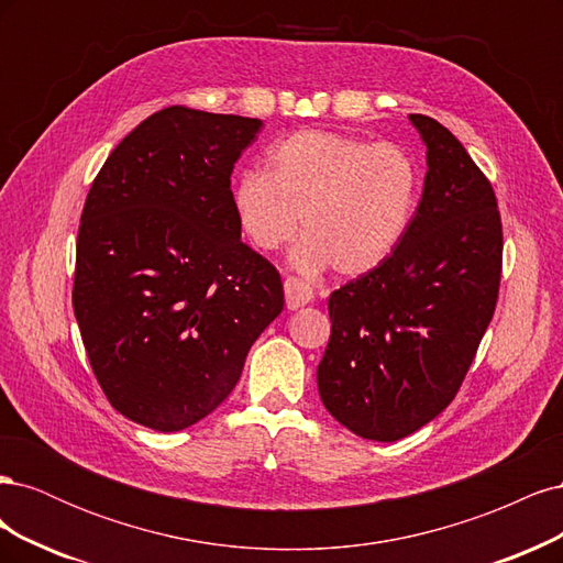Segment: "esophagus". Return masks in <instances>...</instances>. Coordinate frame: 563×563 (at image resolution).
<instances>
[{
    "label": "esophagus",
    "instance_id": "34e87169",
    "mask_svg": "<svg viewBox=\"0 0 563 563\" xmlns=\"http://www.w3.org/2000/svg\"><path fill=\"white\" fill-rule=\"evenodd\" d=\"M284 294H286V308L288 310H298L302 305L312 302L314 294H312V286L305 284L298 277H286L284 279Z\"/></svg>",
    "mask_w": 563,
    "mask_h": 563
}]
</instances>
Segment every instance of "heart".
Masks as SVG:
<instances>
[{"mask_svg":"<svg viewBox=\"0 0 563 563\" xmlns=\"http://www.w3.org/2000/svg\"><path fill=\"white\" fill-rule=\"evenodd\" d=\"M420 190V166L401 145L310 129L272 145L267 172L236 176L230 199L253 249L277 251L302 228L298 269L364 277L404 242Z\"/></svg>","mask_w":563,"mask_h":563,"instance_id":"b5f03b06","label":"heart"}]
</instances>
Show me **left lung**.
Instances as JSON below:
<instances>
[{
    "label": "left lung",
    "mask_w": 563,
    "mask_h": 563,
    "mask_svg": "<svg viewBox=\"0 0 563 563\" xmlns=\"http://www.w3.org/2000/svg\"><path fill=\"white\" fill-rule=\"evenodd\" d=\"M428 145L413 223L391 258L329 298L317 368L327 411L354 434L397 441L457 395L496 312L503 272L498 199L437 119L411 114Z\"/></svg>",
    "instance_id": "1"
}]
</instances>
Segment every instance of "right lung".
Masks as SVG:
<instances>
[{
    "label": "right lung",
    "instance_id": "add662e5",
    "mask_svg": "<svg viewBox=\"0 0 563 563\" xmlns=\"http://www.w3.org/2000/svg\"><path fill=\"white\" fill-rule=\"evenodd\" d=\"M261 126L164 108L112 150L84 203L79 333L108 401L150 430L216 411L284 310L279 272L242 242L230 199L234 162Z\"/></svg>",
    "mask_w": 563,
    "mask_h": 563
}]
</instances>
